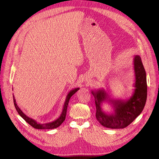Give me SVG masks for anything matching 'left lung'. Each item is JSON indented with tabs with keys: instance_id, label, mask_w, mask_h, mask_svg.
Returning a JSON list of instances; mask_svg holds the SVG:
<instances>
[{
	"instance_id": "obj_1",
	"label": "left lung",
	"mask_w": 159,
	"mask_h": 159,
	"mask_svg": "<svg viewBox=\"0 0 159 159\" xmlns=\"http://www.w3.org/2000/svg\"><path fill=\"white\" fill-rule=\"evenodd\" d=\"M133 70L135 73L134 89L128 98H111L104 88L92 90L95 98L96 118L102 126L111 129L127 127L143 111L147 99L146 73L139 55L133 58ZM104 102L112 107L113 111L105 112L102 108Z\"/></svg>"
}]
</instances>
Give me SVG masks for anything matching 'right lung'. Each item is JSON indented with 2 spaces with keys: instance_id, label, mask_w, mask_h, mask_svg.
Here are the masks:
<instances>
[{
  "instance_id": "right-lung-1",
  "label": "right lung",
  "mask_w": 159,
  "mask_h": 159,
  "mask_svg": "<svg viewBox=\"0 0 159 159\" xmlns=\"http://www.w3.org/2000/svg\"><path fill=\"white\" fill-rule=\"evenodd\" d=\"M79 89H80L79 88H74V89H71L69 91L68 94H67V95H66V100H65V102H64L63 108H62V113H61V115L58 116V117L57 119L54 120L53 121L50 122L41 124V123L38 122L35 120L29 117V116H28L26 114H24L23 113V111L20 109L19 107L18 106V105L16 104L15 98V97L13 94V102H14V105H15L16 110V111H17L19 115L21 116V117L24 120H26V122H28L30 125H31L32 127H33L35 129H55V128H58V126H60L61 124L65 120L66 116V112H67V107H68V103H69V101H70V99L75 93L77 92V91Z\"/></svg>"
}]
</instances>
